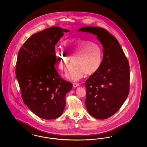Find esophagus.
<instances>
[{
  "label": "esophagus",
  "instance_id": "obj_1",
  "mask_svg": "<svg viewBox=\"0 0 147 147\" xmlns=\"http://www.w3.org/2000/svg\"><path fill=\"white\" fill-rule=\"evenodd\" d=\"M79 86V84L78 83H73V88H76L77 86Z\"/></svg>",
  "mask_w": 147,
  "mask_h": 147
}]
</instances>
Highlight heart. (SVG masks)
<instances>
[{"instance_id": "1", "label": "heart", "mask_w": 147, "mask_h": 147, "mask_svg": "<svg viewBox=\"0 0 147 147\" xmlns=\"http://www.w3.org/2000/svg\"><path fill=\"white\" fill-rule=\"evenodd\" d=\"M65 51L57 49L56 64L61 70H65L72 59V65L65 73V77L77 81L84 76H91L100 68L102 62V49L100 44L91 40L74 37L64 43Z\"/></svg>"}]
</instances>
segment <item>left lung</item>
Returning a JSON list of instances; mask_svg holds the SVG:
<instances>
[{"label":"left lung","instance_id":"8db88e82","mask_svg":"<svg viewBox=\"0 0 147 147\" xmlns=\"http://www.w3.org/2000/svg\"><path fill=\"white\" fill-rule=\"evenodd\" d=\"M78 31L96 35L103 46L100 67L85 83V104L91 116L107 119L119 111L129 92L128 61L117 40L105 28L85 26Z\"/></svg>","mask_w":147,"mask_h":147}]
</instances>
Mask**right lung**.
Masks as SVG:
<instances>
[{
  "label": "right lung",
  "mask_w": 147,
  "mask_h": 147,
  "mask_svg": "<svg viewBox=\"0 0 147 147\" xmlns=\"http://www.w3.org/2000/svg\"><path fill=\"white\" fill-rule=\"evenodd\" d=\"M53 26L31 35L18 53L15 74L24 104L40 118L59 117L65 106V95L72 84L63 80L55 68V48L64 32Z\"/></svg>",
  "instance_id": "1"
}]
</instances>
